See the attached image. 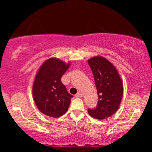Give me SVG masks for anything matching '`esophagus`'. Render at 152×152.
<instances>
[{
  "instance_id": "esophagus-1",
  "label": "esophagus",
  "mask_w": 152,
  "mask_h": 152,
  "mask_svg": "<svg viewBox=\"0 0 152 152\" xmlns=\"http://www.w3.org/2000/svg\"><path fill=\"white\" fill-rule=\"evenodd\" d=\"M76 97H78V98H81L82 94L81 93V92H78V93L76 94Z\"/></svg>"
}]
</instances>
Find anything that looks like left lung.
Segmentation results:
<instances>
[{
	"label": "left lung",
	"mask_w": 152,
	"mask_h": 152,
	"mask_svg": "<svg viewBox=\"0 0 152 152\" xmlns=\"http://www.w3.org/2000/svg\"><path fill=\"white\" fill-rule=\"evenodd\" d=\"M98 94V104L96 108L88 109L92 117L104 119L117 111L123 96V83L117 70L107 59L95 56L88 61Z\"/></svg>",
	"instance_id": "8db88e82"
}]
</instances>
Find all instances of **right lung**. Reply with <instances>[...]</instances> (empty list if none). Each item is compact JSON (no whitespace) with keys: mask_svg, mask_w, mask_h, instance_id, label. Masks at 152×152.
I'll list each match as a JSON object with an SVG mask.
<instances>
[{"mask_svg":"<svg viewBox=\"0 0 152 152\" xmlns=\"http://www.w3.org/2000/svg\"><path fill=\"white\" fill-rule=\"evenodd\" d=\"M70 63L56 58L48 59L38 71L33 86V96L36 106L43 114L58 118L67 111L73 96L68 93L61 78Z\"/></svg>","mask_w":152,"mask_h":152,"instance_id":"right-lung-1","label":"right lung"}]
</instances>
